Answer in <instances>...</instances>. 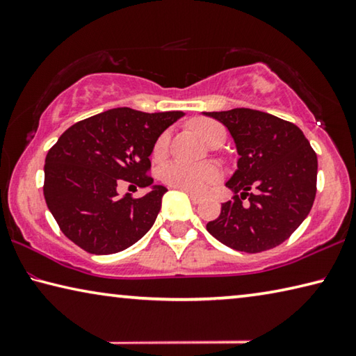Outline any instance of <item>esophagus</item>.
<instances>
[{
    "instance_id": "obj_1",
    "label": "esophagus",
    "mask_w": 356,
    "mask_h": 356,
    "mask_svg": "<svg viewBox=\"0 0 356 356\" xmlns=\"http://www.w3.org/2000/svg\"><path fill=\"white\" fill-rule=\"evenodd\" d=\"M188 196L193 204H200L202 201V197L200 195H195V193H188Z\"/></svg>"
}]
</instances>
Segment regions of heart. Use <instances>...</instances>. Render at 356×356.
<instances>
[{"instance_id": "1", "label": "heart", "mask_w": 356, "mask_h": 356, "mask_svg": "<svg viewBox=\"0 0 356 356\" xmlns=\"http://www.w3.org/2000/svg\"><path fill=\"white\" fill-rule=\"evenodd\" d=\"M190 125L210 146L220 138H226V131L222 129V125L212 119H195ZM168 141H170L168 134H161L156 138L154 144L155 159H161L166 154ZM220 177V170L212 163L190 165L184 163V161H171V163H166L161 168L160 171V179L163 184L186 193H196V195L206 193L210 186L218 182Z\"/></svg>"}]
</instances>
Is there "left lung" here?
I'll use <instances>...</instances> for the list:
<instances>
[{
  "instance_id": "left-lung-1",
  "label": "left lung",
  "mask_w": 356,
  "mask_h": 356,
  "mask_svg": "<svg viewBox=\"0 0 356 356\" xmlns=\"http://www.w3.org/2000/svg\"><path fill=\"white\" fill-rule=\"evenodd\" d=\"M227 127L240 159L226 186L236 196L207 231L229 248L262 252L292 236L311 212L317 155L297 125L273 114L234 108L204 113ZM254 186L256 193L249 190ZM249 197V204L243 200Z\"/></svg>"
}]
</instances>
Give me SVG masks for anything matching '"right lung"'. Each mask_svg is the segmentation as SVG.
<instances>
[{
  "mask_svg": "<svg viewBox=\"0 0 356 356\" xmlns=\"http://www.w3.org/2000/svg\"><path fill=\"white\" fill-rule=\"evenodd\" d=\"M182 116L114 108L59 136L45 159L44 196L65 237L91 254H113L152 227L168 190L152 185L149 156L156 138ZM122 179L153 190L136 200L119 198Z\"/></svg>",
  "mask_w": 356,
  "mask_h": 356,
  "instance_id": "obj_1",
  "label": "right lung"
}]
</instances>
